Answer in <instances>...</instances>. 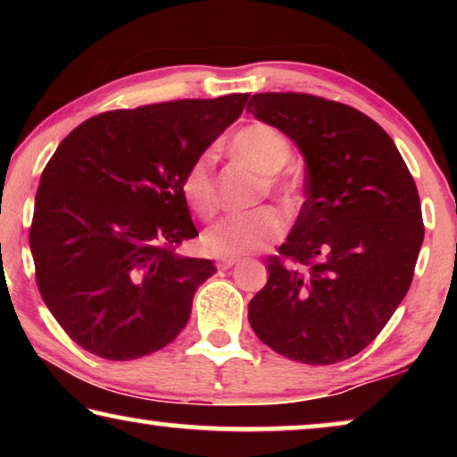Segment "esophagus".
I'll list each match as a JSON object with an SVG mask.
<instances>
[{"instance_id":"1","label":"esophagus","mask_w":457,"mask_h":457,"mask_svg":"<svg viewBox=\"0 0 457 457\" xmlns=\"http://www.w3.org/2000/svg\"><path fill=\"white\" fill-rule=\"evenodd\" d=\"M239 262V258H221V260H218V268L220 270H229L231 266H236Z\"/></svg>"}]
</instances>
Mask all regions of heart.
<instances>
[{
  "instance_id": "1",
  "label": "heart",
  "mask_w": 457,
  "mask_h": 457,
  "mask_svg": "<svg viewBox=\"0 0 457 457\" xmlns=\"http://www.w3.org/2000/svg\"><path fill=\"white\" fill-rule=\"evenodd\" d=\"M234 151L245 163H250L258 173L266 175L262 193H272L286 207L298 204V183L290 175H280L282 169L290 163L292 146L280 130L266 125V122H252V125L237 130ZM215 153L210 149L187 167L183 175V195L201 220H212L220 207L218 183H215ZM286 220L276 207H258L245 213H231L205 231L204 245L213 256L237 258L244 253L260 252L284 234Z\"/></svg>"
}]
</instances>
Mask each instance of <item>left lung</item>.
<instances>
[{
    "mask_svg": "<svg viewBox=\"0 0 457 457\" xmlns=\"http://www.w3.org/2000/svg\"><path fill=\"white\" fill-rule=\"evenodd\" d=\"M247 111L306 161V201L247 319L278 354L335 365L373 343L411 286L425 234L420 193L393 138L357 108L262 92Z\"/></svg>",
    "mask_w": 457,
    "mask_h": 457,
    "instance_id": "8db88e82",
    "label": "left lung"
}]
</instances>
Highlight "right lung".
<instances>
[{
	"label": "right lung",
	"instance_id": "obj_1",
	"mask_svg": "<svg viewBox=\"0 0 457 457\" xmlns=\"http://www.w3.org/2000/svg\"><path fill=\"white\" fill-rule=\"evenodd\" d=\"M247 98L108 111L58 145L36 193L29 247L46 306L84 351L130 361L185 328L215 266L177 253L197 236L181 181Z\"/></svg>",
	"mask_w": 457,
	"mask_h": 457
}]
</instances>
